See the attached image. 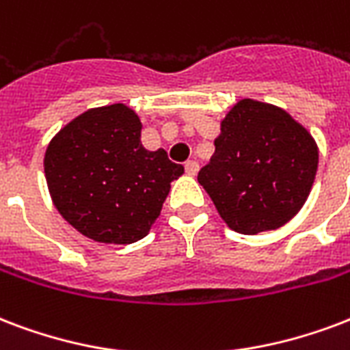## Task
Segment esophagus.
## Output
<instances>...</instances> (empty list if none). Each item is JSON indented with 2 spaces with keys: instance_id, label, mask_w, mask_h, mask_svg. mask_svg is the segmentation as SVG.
Here are the masks:
<instances>
[{
  "instance_id": "34e87169",
  "label": "esophagus",
  "mask_w": 350,
  "mask_h": 350,
  "mask_svg": "<svg viewBox=\"0 0 350 350\" xmlns=\"http://www.w3.org/2000/svg\"><path fill=\"white\" fill-rule=\"evenodd\" d=\"M185 172L189 176L196 174V172H198V163H196V161H193V159H191V161H187V163H185Z\"/></svg>"
}]
</instances>
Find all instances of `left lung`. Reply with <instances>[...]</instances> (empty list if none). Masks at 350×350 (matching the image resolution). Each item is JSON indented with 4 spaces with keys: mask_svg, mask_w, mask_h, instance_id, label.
<instances>
[{
    "mask_svg": "<svg viewBox=\"0 0 350 350\" xmlns=\"http://www.w3.org/2000/svg\"><path fill=\"white\" fill-rule=\"evenodd\" d=\"M316 170L310 133L281 108L244 98L222 121L215 156L198 181L229 228L257 234L299 213Z\"/></svg>",
    "mask_w": 350,
    "mask_h": 350,
    "instance_id": "1",
    "label": "left lung"
}]
</instances>
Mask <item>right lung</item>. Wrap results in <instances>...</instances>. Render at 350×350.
Listing matches in <instances>:
<instances>
[{"label": "right lung", "instance_id": "1", "mask_svg": "<svg viewBox=\"0 0 350 350\" xmlns=\"http://www.w3.org/2000/svg\"><path fill=\"white\" fill-rule=\"evenodd\" d=\"M51 198L77 231L106 244H132L150 231L183 167L141 145V122L111 104L64 126L44 159Z\"/></svg>", "mask_w": 350, "mask_h": 350}]
</instances>
